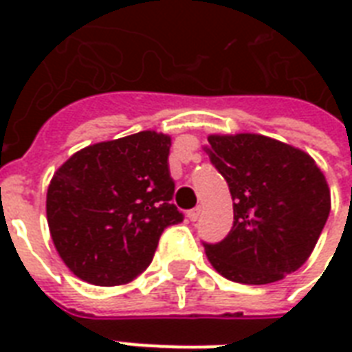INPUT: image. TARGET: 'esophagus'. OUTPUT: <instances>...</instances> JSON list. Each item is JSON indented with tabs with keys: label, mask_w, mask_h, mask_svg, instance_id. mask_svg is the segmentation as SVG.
Segmentation results:
<instances>
[{
	"label": "esophagus",
	"mask_w": 352,
	"mask_h": 352,
	"mask_svg": "<svg viewBox=\"0 0 352 352\" xmlns=\"http://www.w3.org/2000/svg\"><path fill=\"white\" fill-rule=\"evenodd\" d=\"M199 215H201V206L190 210V212H188V219H190V221H197Z\"/></svg>",
	"instance_id": "obj_1"
}]
</instances>
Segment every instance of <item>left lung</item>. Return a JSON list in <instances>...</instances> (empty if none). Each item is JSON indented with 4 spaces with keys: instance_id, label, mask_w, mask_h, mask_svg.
<instances>
[{
    "instance_id": "obj_1",
    "label": "left lung",
    "mask_w": 352,
    "mask_h": 352,
    "mask_svg": "<svg viewBox=\"0 0 352 352\" xmlns=\"http://www.w3.org/2000/svg\"><path fill=\"white\" fill-rule=\"evenodd\" d=\"M230 188L234 226L206 257L223 278L267 285L296 272L331 212V190L311 155L257 133L210 135L204 146Z\"/></svg>"
}]
</instances>
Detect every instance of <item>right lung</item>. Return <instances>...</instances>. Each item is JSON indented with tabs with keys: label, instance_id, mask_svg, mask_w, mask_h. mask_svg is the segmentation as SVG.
I'll return each instance as SVG.
<instances>
[{
	"label": "right lung",
	"instance_id": "add662e5",
	"mask_svg": "<svg viewBox=\"0 0 352 352\" xmlns=\"http://www.w3.org/2000/svg\"><path fill=\"white\" fill-rule=\"evenodd\" d=\"M171 137L153 129L91 144L63 162L47 190V223L71 272L98 287L129 283L149 267L171 204Z\"/></svg>",
	"mask_w": 352,
	"mask_h": 352
}]
</instances>
